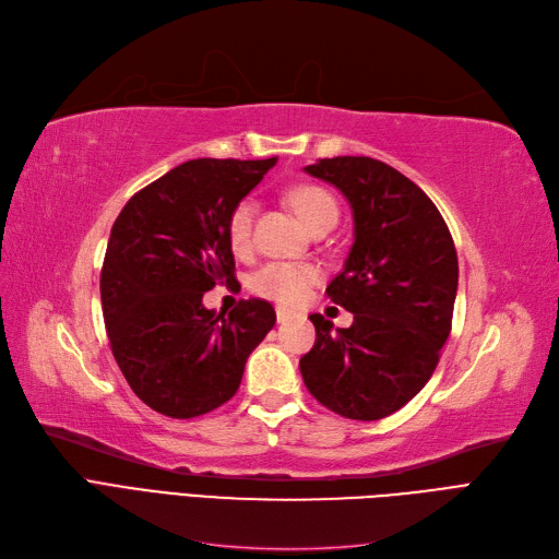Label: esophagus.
Listing matches in <instances>:
<instances>
[{"label": "esophagus", "mask_w": 559, "mask_h": 559, "mask_svg": "<svg viewBox=\"0 0 559 559\" xmlns=\"http://www.w3.org/2000/svg\"><path fill=\"white\" fill-rule=\"evenodd\" d=\"M296 314L292 312V310H284V307H277V321L280 323H286V321H292Z\"/></svg>", "instance_id": "1"}]
</instances>
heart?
Wrapping results in <instances>:
<instances>
[{
	"mask_svg": "<svg viewBox=\"0 0 559 559\" xmlns=\"http://www.w3.org/2000/svg\"><path fill=\"white\" fill-rule=\"evenodd\" d=\"M292 203L296 207L298 217L310 230L325 219L337 222V203L329 191L321 187L307 185L296 189L292 194ZM254 217H257V203L249 199L240 201L228 215V224H226L228 245L240 257L252 249ZM317 280H319V271L312 263L271 261L261 265L252 275V292L263 298H271L280 305H296L307 296V292H310V286Z\"/></svg>",
	"mask_w": 559,
	"mask_h": 559,
	"instance_id": "obj_1",
	"label": "heart"
}]
</instances>
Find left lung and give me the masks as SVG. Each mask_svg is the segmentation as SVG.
<instances>
[{
	"instance_id": "8db88e82",
	"label": "left lung",
	"mask_w": 559,
	"mask_h": 559,
	"mask_svg": "<svg viewBox=\"0 0 559 559\" xmlns=\"http://www.w3.org/2000/svg\"><path fill=\"white\" fill-rule=\"evenodd\" d=\"M305 173L337 187L354 213V245L325 294L354 314L349 329L312 314L317 342L300 374L323 407L377 420L432 377L457 292V254L437 205L400 170L370 157H333Z\"/></svg>"
}]
</instances>
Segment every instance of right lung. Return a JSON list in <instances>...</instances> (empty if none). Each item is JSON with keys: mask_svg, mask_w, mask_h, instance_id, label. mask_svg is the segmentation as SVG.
Masks as SVG:
<instances>
[{"mask_svg": "<svg viewBox=\"0 0 559 559\" xmlns=\"http://www.w3.org/2000/svg\"><path fill=\"white\" fill-rule=\"evenodd\" d=\"M277 157L191 159L133 194L110 230L102 310L110 352L147 407L194 418L236 395L245 362L273 329L267 300L228 317L203 307L215 284L236 282L228 215Z\"/></svg>", "mask_w": 559, "mask_h": 559, "instance_id": "obj_1", "label": "right lung"}]
</instances>
